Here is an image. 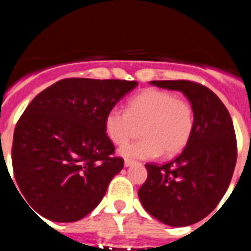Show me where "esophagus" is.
<instances>
[{
	"label": "esophagus",
	"instance_id": "34e87169",
	"mask_svg": "<svg viewBox=\"0 0 251 251\" xmlns=\"http://www.w3.org/2000/svg\"><path fill=\"white\" fill-rule=\"evenodd\" d=\"M134 164V161L130 159H126L125 161H124V165H125V168H128V166H131V165Z\"/></svg>",
	"mask_w": 251,
	"mask_h": 251
}]
</instances>
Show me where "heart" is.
Instances as JSON below:
<instances>
[{
    "label": "heart",
    "instance_id": "b5f03b06",
    "mask_svg": "<svg viewBox=\"0 0 251 251\" xmlns=\"http://www.w3.org/2000/svg\"><path fill=\"white\" fill-rule=\"evenodd\" d=\"M190 102L171 92L148 89L127 102L126 111L114 107L105 117V131L115 145H124L140 127L141 139L123 146L119 153L128 159H153L179 153L194 130Z\"/></svg>",
    "mask_w": 251,
    "mask_h": 251
}]
</instances>
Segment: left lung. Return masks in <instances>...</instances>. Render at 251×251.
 Here are the masks:
<instances>
[{
    "label": "left lung",
    "mask_w": 251,
    "mask_h": 251,
    "mask_svg": "<svg viewBox=\"0 0 251 251\" xmlns=\"http://www.w3.org/2000/svg\"><path fill=\"white\" fill-rule=\"evenodd\" d=\"M180 91L194 110V130L179 156L157 166L146 164L148 179L140 187L144 209L169 226H187L206 218L229 187L236 164L231 117L220 99L191 81H150Z\"/></svg>",
    "instance_id": "8db88e82"
}]
</instances>
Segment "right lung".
Segmentation results:
<instances>
[{
  "instance_id": "1",
  "label": "right lung",
  "mask_w": 251,
  "mask_h": 251,
  "mask_svg": "<svg viewBox=\"0 0 251 251\" xmlns=\"http://www.w3.org/2000/svg\"><path fill=\"white\" fill-rule=\"evenodd\" d=\"M136 81L66 78L27 106L13 134L12 166L26 204L56 223L77 221L105 196L124 160L105 131L106 114Z\"/></svg>"
}]
</instances>
